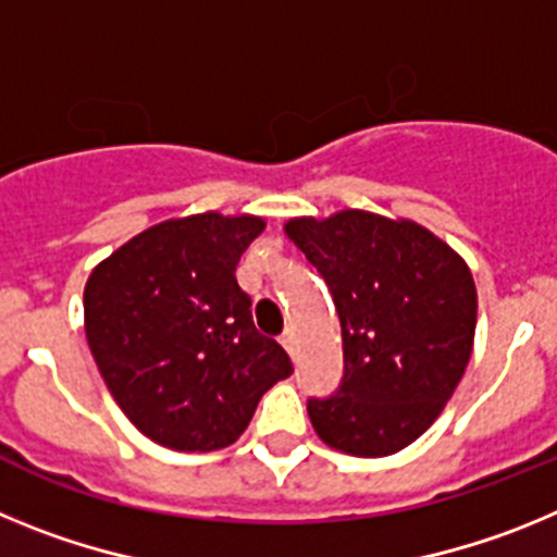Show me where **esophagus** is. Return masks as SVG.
<instances>
[{
	"mask_svg": "<svg viewBox=\"0 0 557 557\" xmlns=\"http://www.w3.org/2000/svg\"><path fill=\"white\" fill-rule=\"evenodd\" d=\"M282 346L287 348L289 354H295V346H298V337H295V329H287V332L282 334Z\"/></svg>",
	"mask_w": 557,
	"mask_h": 557,
	"instance_id": "1",
	"label": "esophagus"
}]
</instances>
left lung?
<instances>
[{
  "mask_svg": "<svg viewBox=\"0 0 557 557\" xmlns=\"http://www.w3.org/2000/svg\"><path fill=\"white\" fill-rule=\"evenodd\" d=\"M284 234L323 275L343 332V385L307 405L314 432L343 455H396L435 424L469 366V264L424 225L362 209L293 218Z\"/></svg>",
  "mask_w": 557,
  "mask_h": 557,
  "instance_id": "left-lung-1",
  "label": "left lung"
}]
</instances>
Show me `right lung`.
<instances>
[{
	"label": "right lung",
	"mask_w": 557,
	"mask_h": 557,
	"mask_svg": "<svg viewBox=\"0 0 557 557\" xmlns=\"http://www.w3.org/2000/svg\"><path fill=\"white\" fill-rule=\"evenodd\" d=\"M264 220H164L102 259L83 289L86 339L131 424L175 451L225 449L293 373L250 318L236 264Z\"/></svg>",
	"instance_id": "right-lung-1"
}]
</instances>
